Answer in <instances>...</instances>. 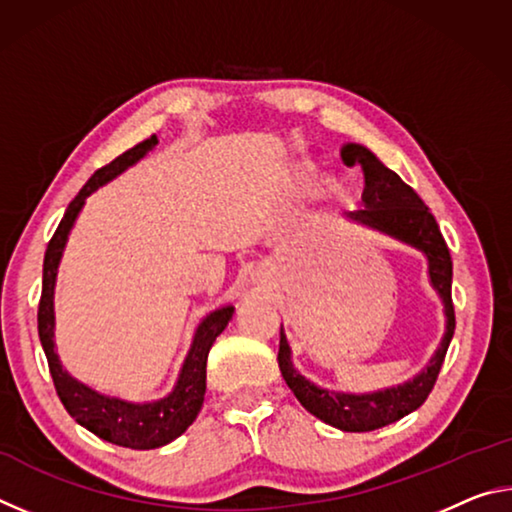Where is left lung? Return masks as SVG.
<instances>
[{"label": "left lung", "mask_w": 512, "mask_h": 512, "mask_svg": "<svg viewBox=\"0 0 512 512\" xmlns=\"http://www.w3.org/2000/svg\"><path fill=\"white\" fill-rule=\"evenodd\" d=\"M341 155L343 162L350 164V167L361 164L363 178H366V187H363L361 196L366 207L350 212L348 219L400 239L427 255L431 287L438 291L445 305V336L440 341V348L427 363V368L400 386L384 388V391L375 393H336L311 384L309 379L293 368L291 348L284 329H280L277 363H280L282 377L293 395L298 397V402L311 415H316L318 420L332 424L341 431H375L420 409L429 397L433 384H436L456 327L452 302V255H449V248L443 235H440V228L429 207L395 171L384 167L377 155L370 153L366 146L348 144L343 146Z\"/></svg>", "instance_id": "obj_1"}]
</instances>
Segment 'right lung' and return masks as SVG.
<instances>
[{
	"mask_svg": "<svg viewBox=\"0 0 512 512\" xmlns=\"http://www.w3.org/2000/svg\"><path fill=\"white\" fill-rule=\"evenodd\" d=\"M155 144H158V137L151 135L149 140L140 142L106 164V167L94 171L92 178L83 185L74 201L69 203L63 221L58 223L54 237H51L47 246L45 264H42V296L38 305L40 343L47 354L56 393L67 413L81 427L92 431L94 436L108 440L112 445L131 449H155L167 445L171 440H176L180 433H185L189 424L196 420L205 397L207 354H210L216 336L223 332L228 320L235 314V307L225 305L221 309H214L212 314H207L201 320V325L196 327L192 348H189L183 368H180L176 386H173V391L167 397H160L155 402H128L119 400V397L97 393L94 388L81 384L79 379H74L60 366L54 345V287L69 230H72L76 216H79L81 207L85 205V198L94 189L117 178L121 171L133 167Z\"/></svg>",
	"mask_w": 512,
	"mask_h": 512,
	"instance_id": "1",
	"label": "right lung"
}]
</instances>
